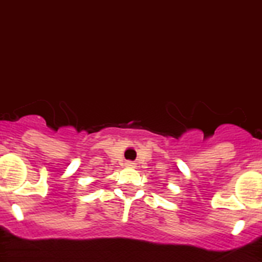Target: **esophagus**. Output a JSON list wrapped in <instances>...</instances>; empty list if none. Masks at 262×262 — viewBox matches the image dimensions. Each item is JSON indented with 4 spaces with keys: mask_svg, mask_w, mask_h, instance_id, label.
Segmentation results:
<instances>
[{
    "mask_svg": "<svg viewBox=\"0 0 262 262\" xmlns=\"http://www.w3.org/2000/svg\"><path fill=\"white\" fill-rule=\"evenodd\" d=\"M124 167H126V168H134V167H136V163H133V162H125V163H124Z\"/></svg>",
    "mask_w": 262,
    "mask_h": 262,
    "instance_id": "34e87169",
    "label": "esophagus"
}]
</instances>
